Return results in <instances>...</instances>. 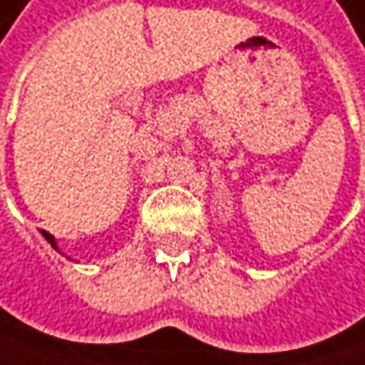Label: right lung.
<instances>
[{
  "label": "right lung",
  "mask_w": 365,
  "mask_h": 365,
  "mask_svg": "<svg viewBox=\"0 0 365 365\" xmlns=\"http://www.w3.org/2000/svg\"><path fill=\"white\" fill-rule=\"evenodd\" d=\"M41 234H43V238H46V241H48V243H50V245H52V247H54L56 252H61V250H58V243H56V238H54V236H52L50 232H46V230H41Z\"/></svg>",
  "instance_id": "obj_1"
}]
</instances>
